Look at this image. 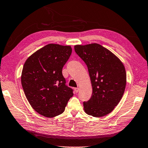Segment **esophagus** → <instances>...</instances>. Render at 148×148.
Wrapping results in <instances>:
<instances>
[{"instance_id":"esophagus-1","label":"esophagus","mask_w":148,"mask_h":148,"mask_svg":"<svg viewBox=\"0 0 148 148\" xmlns=\"http://www.w3.org/2000/svg\"><path fill=\"white\" fill-rule=\"evenodd\" d=\"M79 91V87H77V88H75V93H78Z\"/></svg>"}]
</instances>
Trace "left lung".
I'll use <instances>...</instances> for the list:
<instances>
[{"label":"left lung","instance_id":"8db88e82","mask_svg":"<svg viewBox=\"0 0 148 148\" xmlns=\"http://www.w3.org/2000/svg\"><path fill=\"white\" fill-rule=\"evenodd\" d=\"M74 49L87 66L93 88L91 99L83 102L85 112L95 117L105 116L114 110L125 91L126 72L123 63L99 44L77 45Z\"/></svg>","mask_w":148,"mask_h":148}]
</instances>
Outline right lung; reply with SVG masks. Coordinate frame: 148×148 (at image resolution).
Wrapping results in <instances>:
<instances>
[{"instance_id":"1","label":"right lung","mask_w":148,"mask_h":148,"mask_svg":"<svg viewBox=\"0 0 148 148\" xmlns=\"http://www.w3.org/2000/svg\"><path fill=\"white\" fill-rule=\"evenodd\" d=\"M71 53L69 45L51 43L35 51L25 61L21 84L28 101L40 115L53 117L61 114L73 95L62 74Z\"/></svg>"}]
</instances>
